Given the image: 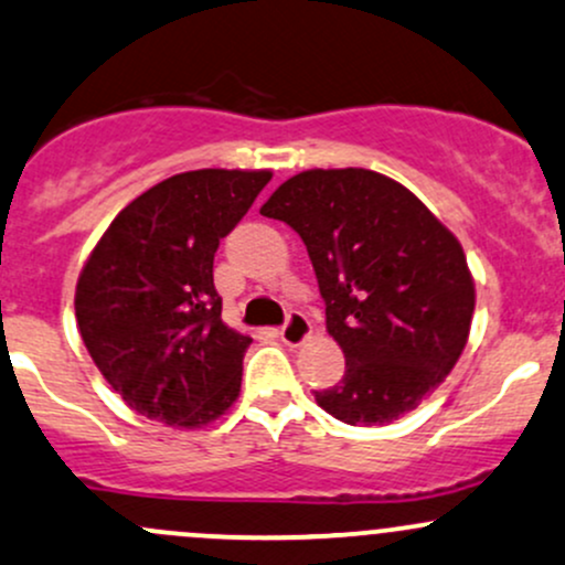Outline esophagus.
Masks as SVG:
<instances>
[{"label":"esophagus","mask_w":565,"mask_h":565,"mask_svg":"<svg viewBox=\"0 0 565 565\" xmlns=\"http://www.w3.org/2000/svg\"><path fill=\"white\" fill-rule=\"evenodd\" d=\"M308 338H311V321H308V316L300 313V311L289 313L287 321H284V327H281L284 343H287V345H302Z\"/></svg>","instance_id":"1"}]
</instances>
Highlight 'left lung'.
<instances>
[{
	"label": "left lung",
	"mask_w": 565,
	"mask_h": 565,
	"mask_svg": "<svg viewBox=\"0 0 565 565\" xmlns=\"http://www.w3.org/2000/svg\"><path fill=\"white\" fill-rule=\"evenodd\" d=\"M259 214L306 244L345 375L316 392L351 426L415 411L467 345L475 281L461 244L411 190L367 169H311L287 179Z\"/></svg>",
	"instance_id": "8db88e82"
}]
</instances>
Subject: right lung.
<instances>
[{
  "label": "right lung",
  "instance_id": "add662e5",
  "mask_svg": "<svg viewBox=\"0 0 565 565\" xmlns=\"http://www.w3.org/2000/svg\"><path fill=\"white\" fill-rule=\"evenodd\" d=\"M270 177L201 169L163 179L90 252L74 316L90 359L131 411L201 429L238 399L252 338L222 321L214 254Z\"/></svg>",
  "mask_w": 565,
  "mask_h": 565
}]
</instances>
